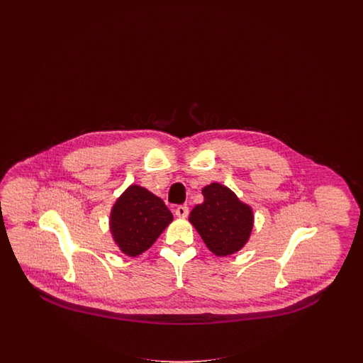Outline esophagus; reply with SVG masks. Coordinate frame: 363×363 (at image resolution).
Returning <instances> with one entry per match:
<instances>
[{
	"label": "esophagus",
	"mask_w": 363,
	"mask_h": 363,
	"mask_svg": "<svg viewBox=\"0 0 363 363\" xmlns=\"http://www.w3.org/2000/svg\"><path fill=\"white\" fill-rule=\"evenodd\" d=\"M188 213H189V208L186 207V206H179V207H177V209H175L177 218L185 219L188 216Z\"/></svg>",
	"instance_id": "esophagus-1"
}]
</instances>
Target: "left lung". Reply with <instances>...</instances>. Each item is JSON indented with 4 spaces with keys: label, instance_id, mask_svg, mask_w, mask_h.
<instances>
[{
    "label": "left lung",
    "instance_id": "1",
    "mask_svg": "<svg viewBox=\"0 0 363 363\" xmlns=\"http://www.w3.org/2000/svg\"><path fill=\"white\" fill-rule=\"evenodd\" d=\"M201 193L204 203L191 209L190 225L215 256L227 257L240 252L252 235L253 209L219 182L204 186Z\"/></svg>",
    "mask_w": 363,
    "mask_h": 363
}]
</instances>
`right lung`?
<instances>
[{"instance_id":"1","label":"right lung","mask_w":363,"mask_h":363,"mask_svg":"<svg viewBox=\"0 0 363 363\" xmlns=\"http://www.w3.org/2000/svg\"><path fill=\"white\" fill-rule=\"evenodd\" d=\"M173 219L160 197L133 184L113 204L108 227L122 253L138 257L155 243Z\"/></svg>"}]
</instances>
